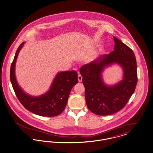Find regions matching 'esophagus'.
Instances as JSON below:
<instances>
[{"label": "esophagus", "instance_id": "obj_1", "mask_svg": "<svg viewBox=\"0 0 153 153\" xmlns=\"http://www.w3.org/2000/svg\"><path fill=\"white\" fill-rule=\"evenodd\" d=\"M78 81L79 82H81L82 81V76L80 74H78Z\"/></svg>", "mask_w": 153, "mask_h": 153}]
</instances>
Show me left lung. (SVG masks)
Wrapping results in <instances>:
<instances>
[{
    "mask_svg": "<svg viewBox=\"0 0 153 153\" xmlns=\"http://www.w3.org/2000/svg\"><path fill=\"white\" fill-rule=\"evenodd\" d=\"M114 40V51L83 65L79 70L88 108L99 115H111L122 109L134 92L137 82V64L133 51L115 36ZM112 63L122 66L124 75L122 82L108 87L102 81L101 72L105 66Z\"/></svg>",
    "mask_w": 153,
    "mask_h": 153,
    "instance_id": "left-lung-1",
    "label": "left lung"
}]
</instances>
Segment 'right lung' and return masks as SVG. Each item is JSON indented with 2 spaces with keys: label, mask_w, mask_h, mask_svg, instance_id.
I'll use <instances>...</instances> for the list:
<instances>
[{
  "label": "right lung",
  "mask_w": 153,
  "mask_h": 153,
  "mask_svg": "<svg viewBox=\"0 0 153 153\" xmlns=\"http://www.w3.org/2000/svg\"><path fill=\"white\" fill-rule=\"evenodd\" d=\"M23 45L24 42L18 48L10 67L11 83L17 97L27 110L36 115L54 117L60 114L65 108L72 88L78 82L77 72L58 73L48 92L39 97L30 96L22 91L15 76L16 62Z\"/></svg>",
  "instance_id": "right-lung-1"
}]
</instances>
